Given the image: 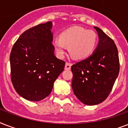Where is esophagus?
Listing matches in <instances>:
<instances>
[{"label":"esophagus","instance_id":"obj_1","mask_svg":"<svg viewBox=\"0 0 128 128\" xmlns=\"http://www.w3.org/2000/svg\"><path fill=\"white\" fill-rule=\"evenodd\" d=\"M71 66H72V64L70 62H66V65H65V69L66 70H70L71 69Z\"/></svg>","mask_w":128,"mask_h":128}]
</instances>
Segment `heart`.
Wrapping results in <instances>:
<instances>
[{
    "label": "heart",
    "mask_w": 128,
    "mask_h": 128,
    "mask_svg": "<svg viewBox=\"0 0 128 128\" xmlns=\"http://www.w3.org/2000/svg\"><path fill=\"white\" fill-rule=\"evenodd\" d=\"M97 44V34L80 26L66 29L60 34V38L53 40L56 54L60 58L64 57L67 47L69 48L70 55L75 59L89 57L94 52Z\"/></svg>",
    "instance_id": "heart-1"
}]
</instances>
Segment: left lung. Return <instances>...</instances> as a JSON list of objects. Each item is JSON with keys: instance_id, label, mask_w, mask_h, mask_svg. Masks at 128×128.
<instances>
[{"instance_id": "left-lung-1", "label": "left lung", "mask_w": 128, "mask_h": 128, "mask_svg": "<svg viewBox=\"0 0 128 128\" xmlns=\"http://www.w3.org/2000/svg\"><path fill=\"white\" fill-rule=\"evenodd\" d=\"M94 28L99 36L95 52L71 67L74 94L82 103L89 106L98 104L107 98L120 72L116 45L101 29Z\"/></svg>"}]
</instances>
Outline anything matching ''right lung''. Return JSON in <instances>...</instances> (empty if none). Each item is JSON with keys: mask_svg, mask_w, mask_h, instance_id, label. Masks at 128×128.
I'll use <instances>...</instances> for the list:
<instances>
[{"mask_svg": "<svg viewBox=\"0 0 128 128\" xmlns=\"http://www.w3.org/2000/svg\"><path fill=\"white\" fill-rule=\"evenodd\" d=\"M52 22L40 24L24 31L10 52V77L19 95L30 101L48 96L64 70L66 62L54 55Z\"/></svg>", "mask_w": 128, "mask_h": 128, "instance_id": "add662e5", "label": "right lung"}]
</instances>
